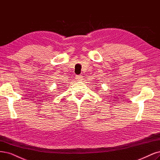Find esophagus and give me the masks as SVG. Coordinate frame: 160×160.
Here are the masks:
<instances>
[{"instance_id":"34e87169","label":"esophagus","mask_w":160,"mask_h":160,"mask_svg":"<svg viewBox=\"0 0 160 160\" xmlns=\"http://www.w3.org/2000/svg\"><path fill=\"white\" fill-rule=\"evenodd\" d=\"M75 79H77L78 81H81L82 79V77L81 75H76Z\"/></svg>"}]
</instances>
